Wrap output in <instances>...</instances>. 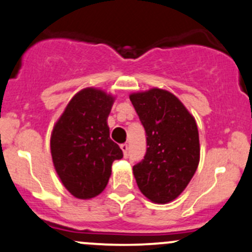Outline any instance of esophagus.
Masks as SVG:
<instances>
[{"mask_svg":"<svg viewBox=\"0 0 252 252\" xmlns=\"http://www.w3.org/2000/svg\"><path fill=\"white\" fill-rule=\"evenodd\" d=\"M120 148H121V150H123L124 155L127 156V153H128V145H127V144H121Z\"/></svg>","mask_w":252,"mask_h":252,"instance_id":"34e87169","label":"esophagus"}]
</instances>
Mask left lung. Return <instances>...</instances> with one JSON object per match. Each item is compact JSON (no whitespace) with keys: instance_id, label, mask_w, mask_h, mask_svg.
Here are the masks:
<instances>
[{"instance_id":"8db88e82","label":"left lung","mask_w":252,"mask_h":252,"mask_svg":"<svg viewBox=\"0 0 252 252\" xmlns=\"http://www.w3.org/2000/svg\"><path fill=\"white\" fill-rule=\"evenodd\" d=\"M147 133V153L133 166L140 192L151 202L174 201L199 163L196 120L173 94L162 89L129 94Z\"/></svg>"}]
</instances>
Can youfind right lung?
Wrapping results in <instances>:
<instances>
[{"mask_svg": "<svg viewBox=\"0 0 252 252\" xmlns=\"http://www.w3.org/2000/svg\"><path fill=\"white\" fill-rule=\"evenodd\" d=\"M114 97L86 88L67 104L50 138L56 173L69 193L79 199L98 196L107 186L112 164L123 150L109 137L107 119Z\"/></svg>", "mask_w": 252, "mask_h": 252, "instance_id": "right-lung-1", "label": "right lung"}]
</instances>
